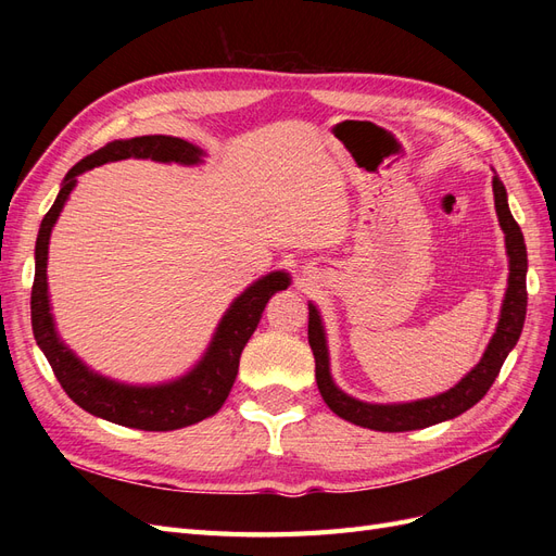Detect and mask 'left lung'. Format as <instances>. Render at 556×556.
<instances>
[{
	"label": "left lung",
	"mask_w": 556,
	"mask_h": 556,
	"mask_svg": "<svg viewBox=\"0 0 556 556\" xmlns=\"http://www.w3.org/2000/svg\"><path fill=\"white\" fill-rule=\"evenodd\" d=\"M494 204L496 215L503 233H506V250L510 260V276H508V290L503 299V308L498 317L496 333L492 336L490 345H486L482 359L459 384L452 390L410 403H364L348 396L333 384L329 374V352L325 327L319 313L313 304H308V343L315 355V380L317 390L323 394L327 406L348 422L374 429V431H413L425 429L431 425L445 422V419L457 417L473 408L476 403L490 392L494 384L503 362H506L508 352L517 345L521 327H525L527 317V245L521 229L515 223V217L508 208V194L503 182L494 176Z\"/></svg>",
	"instance_id": "left-lung-1"
}]
</instances>
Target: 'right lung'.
Masks as SVG:
<instances>
[{
	"label": "right lung",
	"mask_w": 556,
	"mask_h": 556,
	"mask_svg": "<svg viewBox=\"0 0 556 556\" xmlns=\"http://www.w3.org/2000/svg\"><path fill=\"white\" fill-rule=\"evenodd\" d=\"M127 157L155 160V162H178V164H199L204 150L176 139V137H134L125 141H111L97 153L83 157L74 164L70 174L64 176L55 204L50 206L39 227L37 250H35V285H31V331H35L37 345L46 355L62 390L83 410L94 417L109 419V422L143 429V431H174L201 422L223 408L225 399L231 392V384L239 374V359L252 331L257 329L260 317L276 292L288 290L290 276L285 271H274L250 288L233 301L225 317L217 325V331L206 350V355L192 368L190 374L174 382L137 387L115 382L99 376L83 364L74 352L66 348L55 331L53 315H50L48 301V241L53 231L64 201L70 199L76 188L78 176L99 164L117 162Z\"/></svg>",
	"instance_id": "right-lung-1"
}]
</instances>
